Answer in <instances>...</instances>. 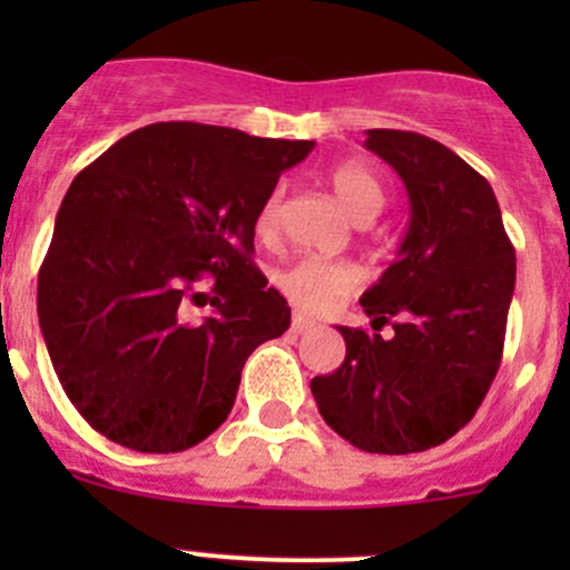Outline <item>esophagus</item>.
I'll return each instance as SVG.
<instances>
[{"mask_svg":"<svg viewBox=\"0 0 570 570\" xmlns=\"http://www.w3.org/2000/svg\"><path fill=\"white\" fill-rule=\"evenodd\" d=\"M314 327H317V322H314V320H308L306 314H301V312H295V314H292V331H295V333H306V331H314Z\"/></svg>","mask_w":570,"mask_h":570,"instance_id":"1","label":"esophagus"}]
</instances>
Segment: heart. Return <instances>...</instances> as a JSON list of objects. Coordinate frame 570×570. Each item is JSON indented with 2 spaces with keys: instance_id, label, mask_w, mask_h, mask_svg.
Returning a JSON list of instances; mask_svg holds the SVG:
<instances>
[{
  "instance_id": "obj_1",
  "label": "heart",
  "mask_w": 570,
  "mask_h": 570,
  "mask_svg": "<svg viewBox=\"0 0 570 570\" xmlns=\"http://www.w3.org/2000/svg\"><path fill=\"white\" fill-rule=\"evenodd\" d=\"M333 195L342 204V209L355 223H366L383 209L386 193L375 170L364 163H342L327 174ZM278 212H281V189H273L262 200L256 212V234L262 239H273L278 234ZM278 286L289 301L306 312H327L353 295L361 286L358 267L347 262H325V258H301L292 267L278 275Z\"/></svg>"
}]
</instances>
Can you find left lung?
<instances>
[{
    "instance_id": "8db88e82",
    "label": "left lung",
    "mask_w": 570,
    "mask_h": 570,
    "mask_svg": "<svg viewBox=\"0 0 570 570\" xmlns=\"http://www.w3.org/2000/svg\"><path fill=\"white\" fill-rule=\"evenodd\" d=\"M364 146L402 178L411 220L396 258L361 306L372 327H342V366L312 381L327 428L364 452L407 455L444 444L485 400L504 347L515 250L497 195L439 140L370 129Z\"/></svg>"
}]
</instances>
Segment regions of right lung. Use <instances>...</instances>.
I'll use <instances>...</instances> for the list:
<instances>
[{"label":"right lung","mask_w":570,"mask_h":570,"mask_svg":"<svg viewBox=\"0 0 570 570\" xmlns=\"http://www.w3.org/2000/svg\"><path fill=\"white\" fill-rule=\"evenodd\" d=\"M312 140L151 124L68 187L38 275V320L62 392L137 452H181L232 413L248 355L289 327L250 262L256 212ZM212 274L213 314L189 321Z\"/></svg>","instance_id":"add662e5"}]
</instances>
